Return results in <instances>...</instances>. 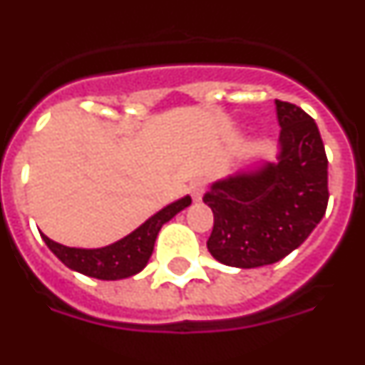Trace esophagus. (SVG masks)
Here are the masks:
<instances>
[{"instance_id": "34e87169", "label": "esophagus", "mask_w": 365, "mask_h": 365, "mask_svg": "<svg viewBox=\"0 0 365 365\" xmlns=\"http://www.w3.org/2000/svg\"><path fill=\"white\" fill-rule=\"evenodd\" d=\"M205 186H206V182L202 179H195V180H192V182H190V186H188L190 195H192V199L195 202L201 201V199H202V193H205Z\"/></svg>"}]
</instances>
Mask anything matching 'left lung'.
Returning <instances> with one entry per match:
<instances>
[{
	"mask_svg": "<svg viewBox=\"0 0 365 365\" xmlns=\"http://www.w3.org/2000/svg\"><path fill=\"white\" fill-rule=\"evenodd\" d=\"M282 125L276 164L217 180L202 201L214 212L206 241L222 265H272L298 248L327 210V155L316 122L276 100Z\"/></svg>",
	"mask_w": 365,
	"mask_h": 365,
	"instance_id": "obj_1",
	"label": "left lung"
}]
</instances>
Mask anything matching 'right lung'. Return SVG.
<instances>
[{
	"label": "right lung",
	"instance_id": "1",
	"mask_svg": "<svg viewBox=\"0 0 365 365\" xmlns=\"http://www.w3.org/2000/svg\"><path fill=\"white\" fill-rule=\"evenodd\" d=\"M192 199L186 197L168 205L160 212L148 219L143 227L125 235L124 240L109 245L104 248H71L49 240L41 234L45 245L51 248V252L62 261L63 265L76 270L80 274L91 276L96 279H124L135 276L148 265L151 252H153L157 234L180 210L190 206Z\"/></svg>",
	"mask_w": 365,
	"mask_h": 365
}]
</instances>
